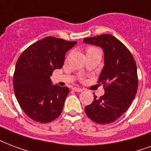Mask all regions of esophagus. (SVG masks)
Listing matches in <instances>:
<instances>
[{
  "label": "esophagus",
  "instance_id": "obj_1",
  "mask_svg": "<svg viewBox=\"0 0 151 151\" xmlns=\"http://www.w3.org/2000/svg\"><path fill=\"white\" fill-rule=\"evenodd\" d=\"M73 89L75 91V92H78V93H80V92H82V90H83L82 88H78V87H73Z\"/></svg>",
  "mask_w": 151,
  "mask_h": 151
}]
</instances>
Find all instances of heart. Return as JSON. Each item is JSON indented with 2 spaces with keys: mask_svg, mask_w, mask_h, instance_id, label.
<instances>
[{
  "mask_svg": "<svg viewBox=\"0 0 151 151\" xmlns=\"http://www.w3.org/2000/svg\"><path fill=\"white\" fill-rule=\"evenodd\" d=\"M95 50H98V49H96L95 47H90L87 49V52H91V51H95Z\"/></svg>",
  "mask_w": 151,
  "mask_h": 151,
  "instance_id": "b5f03b06",
  "label": "heart"
}]
</instances>
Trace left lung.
Here are the masks:
<instances>
[{"label":"left lung","mask_w":151,"mask_h":151,"mask_svg":"<svg viewBox=\"0 0 151 151\" xmlns=\"http://www.w3.org/2000/svg\"><path fill=\"white\" fill-rule=\"evenodd\" d=\"M85 43L102 48L104 65L98 82L104 94L85 108L87 116L96 124H110L119 119L131 106L138 89L137 66L129 50L111 35L86 38Z\"/></svg>","instance_id":"8db88e82"}]
</instances>
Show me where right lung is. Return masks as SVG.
<instances>
[{"label":"right lung","mask_w":151,"mask_h":151,"mask_svg":"<svg viewBox=\"0 0 151 151\" xmlns=\"http://www.w3.org/2000/svg\"><path fill=\"white\" fill-rule=\"evenodd\" d=\"M76 43L49 36L31 45L18 58L15 95L23 111L35 121L46 124L60 116L70 90L53 86L50 77L63 67L65 54Z\"/></svg>","instance_id":"obj_1"}]
</instances>
